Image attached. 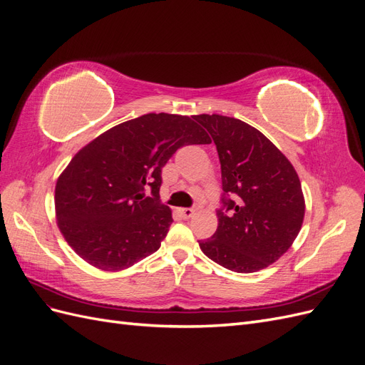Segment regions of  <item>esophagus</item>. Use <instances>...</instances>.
<instances>
[{
    "instance_id": "esophagus-1",
    "label": "esophagus",
    "mask_w": 365,
    "mask_h": 365,
    "mask_svg": "<svg viewBox=\"0 0 365 365\" xmlns=\"http://www.w3.org/2000/svg\"><path fill=\"white\" fill-rule=\"evenodd\" d=\"M180 215L184 217V219H189L195 215V210L193 208H180Z\"/></svg>"
}]
</instances>
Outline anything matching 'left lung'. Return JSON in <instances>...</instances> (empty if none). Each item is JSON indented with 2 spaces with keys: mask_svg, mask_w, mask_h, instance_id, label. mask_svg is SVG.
Masks as SVG:
<instances>
[{
  "mask_svg": "<svg viewBox=\"0 0 365 365\" xmlns=\"http://www.w3.org/2000/svg\"><path fill=\"white\" fill-rule=\"evenodd\" d=\"M212 135L222 173L217 230L200 240L208 259L256 272L288 251L300 233L304 197L289 160L260 130L233 117H193Z\"/></svg>",
  "mask_w": 365,
  "mask_h": 365,
  "instance_id": "left-lung-1",
  "label": "left lung"
}]
</instances>
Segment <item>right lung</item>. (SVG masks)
<instances>
[{"mask_svg":"<svg viewBox=\"0 0 365 365\" xmlns=\"http://www.w3.org/2000/svg\"><path fill=\"white\" fill-rule=\"evenodd\" d=\"M210 143L193 117L165 113L103 132L76 153L56 182L54 205L65 240L103 271L126 269L150 256L173 222L160 201L161 169L180 148Z\"/></svg>","mask_w":365,"mask_h":365,"instance_id":"right-lung-1","label":"right lung"}]
</instances>
